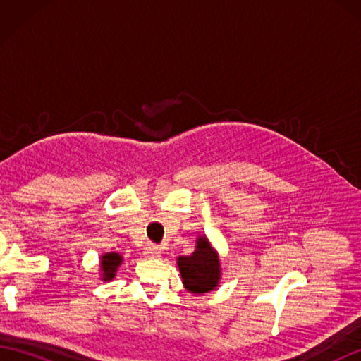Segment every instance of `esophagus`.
Listing matches in <instances>:
<instances>
[{
  "instance_id": "obj_1",
  "label": "esophagus",
  "mask_w": 361,
  "mask_h": 361,
  "mask_svg": "<svg viewBox=\"0 0 361 361\" xmlns=\"http://www.w3.org/2000/svg\"><path fill=\"white\" fill-rule=\"evenodd\" d=\"M144 255L149 259H158V257H161V250L157 247V245H149V247L145 248Z\"/></svg>"
}]
</instances>
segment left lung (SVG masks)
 Segmentation results:
<instances>
[{"label":"left lung","instance_id":"1","mask_svg":"<svg viewBox=\"0 0 361 361\" xmlns=\"http://www.w3.org/2000/svg\"><path fill=\"white\" fill-rule=\"evenodd\" d=\"M178 268L183 283L192 293H206L217 287L220 279L219 256L209 247L206 237L198 239L192 255L178 257Z\"/></svg>","mask_w":361,"mask_h":361}]
</instances>
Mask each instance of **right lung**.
I'll return each instance as SVG.
<instances>
[{
	"label": "right lung",
	"mask_w": 361,
	"mask_h": 361,
	"mask_svg": "<svg viewBox=\"0 0 361 361\" xmlns=\"http://www.w3.org/2000/svg\"><path fill=\"white\" fill-rule=\"evenodd\" d=\"M101 259V270L104 273V281H110L114 278V274H116L118 267L122 262V257L118 252H106Z\"/></svg>",
	"instance_id": "add662e5"
}]
</instances>
